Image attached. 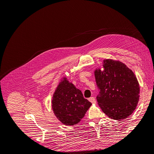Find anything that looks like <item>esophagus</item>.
I'll use <instances>...</instances> for the list:
<instances>
[{
    "label": "esophagus",
    "mask_w": 154,
    "mask_h": 154,
    "mask_svg": "<svg viewBox=\"0 0 154 154\" xmlns=\"http://www.w3.org/2000/svg\"><path fill=\"white\" fill-rule=\"evenodd\" d=\"M88 100H89L92 103H96V99H95L94 97H91L90 98H88Z\"/></svg>",
    "instance_id": "1"
}]
</instances>
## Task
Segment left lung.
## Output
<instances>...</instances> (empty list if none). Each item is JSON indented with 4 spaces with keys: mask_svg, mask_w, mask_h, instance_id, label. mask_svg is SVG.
<instances>
[{
    "mask_svg": "<svg viewBox=\"0 0 154 154\" xmlns=\"http://www.w3.org/2000/svg\"><path fill=\"white\" fill-rule=\"evenodd\" d=\"M104 71L94 72L99 93L96 99L109 118L122 120L131 115L139 101V85L134 72L121 62L103 60Z\"/></svg>",
    "mask_w": 154,
    "mask_h": 154,
    "instance_id": "8db88e82",
    "label": "left lung"
}]
</instances>
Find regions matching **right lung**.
<instances>
[{"label":"right lung","instance_id":"1","mask_svg":"<svg viewBox=\"0 0 154 154\" xmlns=\"http://www.w3.org/2000/svg\"><path fill=\"white\" fill-rule=\"evenodd\" d=\"M91 105L82 91L66 78L59 83L52 100L54 114L62 123L69 126L80 122Z\"/></svg>","mask_w":154,"mask_h":154}]
</instances>
